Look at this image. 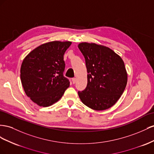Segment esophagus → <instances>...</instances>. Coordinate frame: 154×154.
<instances>
[{
    "instance_id": "1",
    "label": "esophagus",
    "mask_w": 154,
    "mask_h": 154,
    "mask_svg": "<svg viewBox=\"0 0 154 154\" xmlns=\"http://www.w3.org/2000/svg\"><path fill=\"white\" fill-rule=\"evenodd\" d=\"M72 82H73V84H75V83L76 82V81H77V79L76 78H72Z\"/></svg>"
}]
</instances>
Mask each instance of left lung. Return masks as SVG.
I'll list each match as a JSON object with an SVG mask.
<instances>
[{
    "label": "left lung",
    "mask_w": 154,
    "mask_h": 154,
    "mask_svg": "<svg viewBox=\"0 0 154 154\" xmlns=\"http://www.w3.org/2000/svg\"><path fill=\"white\" fill-rule=\"evenodd\" d=\"M87 69V86L78 94L82 103L94 110H104L115 104L126 88L128 74L123 60L110 48L95 43L78 45Z\"/></svg>",
    "instance_id": "1"
}]
</instances>
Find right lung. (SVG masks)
<instances>
[{
  "instance_id": "1",
  "label": "right lung",
  "mask_w": 154,
  "mask_h": 154,
  "mask_svg": "<svg viewBox=\"0 0 154 154\" xmlns=\"http://www.w3.org/2000/svg\"><path fill=\"white\" fill-rule=\"evenodd\" d=\"M70 41L48 42L26 56L20 67L22 85L28 97L39 106L48 107L57 102L69 82L63 75V56Z\"/></svg>"
}]
</instances>
